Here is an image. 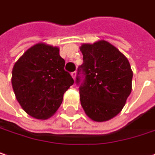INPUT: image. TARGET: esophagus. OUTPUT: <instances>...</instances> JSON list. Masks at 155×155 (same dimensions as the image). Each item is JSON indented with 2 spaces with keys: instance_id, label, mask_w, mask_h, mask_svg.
Listing matches in <instances>:
<instances>
[{
  "instance_id": "34e87169",
  "label": "esophagus",
  "mask_w": 155,
  "mask_h": 155,
  "mask_svg": "<svg viewBox=\"0 0 155 155\" xmlns=\"http://www.w3.org/2000/svg\"><path fill=\"white\" fill-rule=\"evenodd\" d=\"M71 75H72V77L74 80H75V78H76V72H73L72 74H71Z\"/></svg>"
}]
</instances>
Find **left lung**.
<instances>
[{
    "label": "left lung",
    "instance_id": "1",
    "mask_svg": "<svg viewBox=\"0 0 155 155\" xmlns=\"http://www.w3.org/2000/svg\"><path fill=\"white\" fill-rule=\"evenodd\" d=\"M83 63L78 68L85 75L80 100L86 115L95 122L108 121L119 113L132 92V70L127 58L105 40L83 43ZM77 83L80 77H77Z\"/></svg>",
    "mask_w": 155,
    "mask_h": 155
}]
</instances>
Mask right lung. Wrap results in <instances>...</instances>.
<instances>
[{
    "label": "right lung",
    "mask_w": 155,
    "mask_h": 155,
    "mask_svg": "<svg viewBox=\"0 0 155 155\" xmlns=\"http://www.w3.org/2000/svg\"><path fill=\"white\" fill-rule=\"evenodd\" d=\"M64 67L59 47L45 42L32 45L15 63L12 87L17 102L29 116L45 120L56 113L64 93L74 84Z\"/></svg>",
    "instance_id": "1"
}]
</instances>
